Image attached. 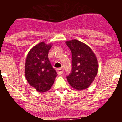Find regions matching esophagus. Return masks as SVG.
<instances>
[{
  "instance_id": "34e87169",
  "label": "esophagus",
  "mask_w": 122,
  "mask_h": 122,
  "mask_svg": "<svg viewBox=\"0 0 122 122\" xmlns=\"http://www.w3.org/2000/svg\"><path fill=\"white\" fill-rule=\"evenodd\" d=\"M57 72L58 74H63V68H58L57 70Z\"/></svg>"
}]
</instances>
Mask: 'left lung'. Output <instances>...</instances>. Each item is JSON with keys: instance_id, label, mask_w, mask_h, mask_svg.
Listing matches in <instances>:
<instances>
[{"instance_id": "obj_1", "label": "left lung", "mask_w": 122, "mask_h": 122, "mask_svg": "<svg viewBox=\"0 0 122 122\" xmlns=\"http://www.w3.org/2000/svg\"><path fill=\"white\" fill-rule=\"evenodd\" d=\"M65 43L72 54V68L66 76L68 82L76 90L87 89L97 74V59L90 47L77 40L68 41Z\"/></svg>"}]
</instances>
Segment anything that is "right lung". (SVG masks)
<instances>
[{"mask_svg":"<svg viewBox=\"0 0 122 122\" xmlns=\"http://www.w3.org/2000/svg\"><path fill=\"white\" fill-rule=\"evenodd\" d=\"M51 45L41 42L29 52L25 65V75L29 84L38 92H45L51 88L57 73L52 68L48 52Z\"/></svg>","mask_w":122,"mask_h":122,"instance_id":"right-lung-1","label":"right lung"}]
</instances>
